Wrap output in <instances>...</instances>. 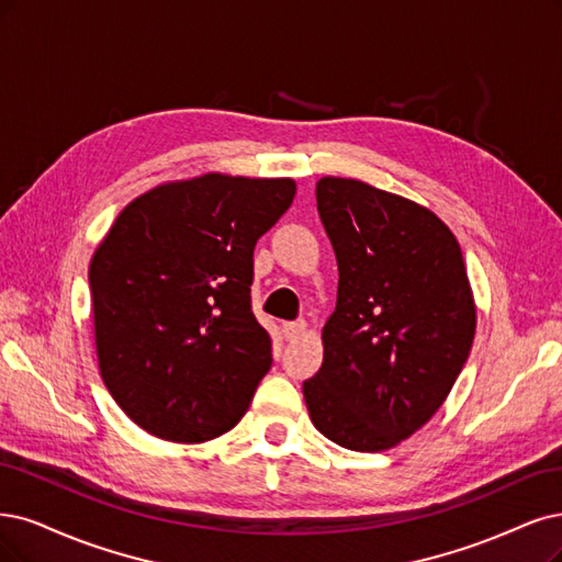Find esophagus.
Wrapping results in <instances>:
<instances>
[{
  "label": "esophagus",
  "instance_id": "1",
  "mask_svg": "<svg viewBox=\"0 0 562 562\" xmlns=\"http://www.w3.org/2000/svg\"><path fill=\"white\" fill-rule=\"evenodd\" d=\"M304 327H306L304 321H288V323H283V337L288 341H293L304 333Z\"/></svg>",
  "mask_w": 562,
  "mask_h": 562
}]
</instances>
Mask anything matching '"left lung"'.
<instances>
[{
	"label": "left lung",
	"instance_id": "obj_1",
	"mask_svg": "<svg viewBox=\"0 0 562 562\" xmlns=\"http://www.w3.org/2000/svg\"><path fill=\"white\" fill-rule=\"evenodd\" d=\"M316 204L339 288L323 364L302 393L327 439L385 451L430 420L470 358L468 269L451 229L400 195L325 177Z\"/></svg>",
	"mask_w": 562,
	"mask_h": 562
}]
</instances>
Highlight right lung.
<instances>
[{
  "label": "right lung",
  "mask_w": 562,
  "mask_h": 562,
  "mask_svg": "<svg viewBox=\"0 0 562 562\" xmlns=\"http://www.w3.org/2000/svg\"><path fill=\"white\" fill-rule=\"evenodd\" d=\"M295 181L206 177L130 202L94 250L88 281L100 372L146 432L198 443L235 428L272 367L250 306L258 239Z\"/></svg>",
  "instance_id": "1"
}]
</instances>
